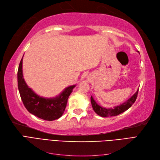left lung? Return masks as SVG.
<instances>
[{
	"mask_svg": "<svg viewBox=\"0 0 160 160\" xmlns=\"http://www.w3.org/2000/svg\"><path fill=\"white\" fill-rule=\"evenodd\" d=\"M138 91L139 89L137 91L136 93L132 97V98L126 101V102H125L124 103H123L122 105H121L119 106H117V107H115L113 109L112 108L107 109V108L101 107V106L97 104L93 98H92V97H91V102L92 107H93V109L95 112L98 115L101 116V117L106 118V117H111V116L118 115L124 112V111H125L126 110H128L131 106L135 103V101L136 100L137 97H138Z\"/></svg>",
	"mask_w": 160,
	"mask_h": 160,
	"instance_id": "left-lung-1",
	"label": "left lung"
}]
</instances>
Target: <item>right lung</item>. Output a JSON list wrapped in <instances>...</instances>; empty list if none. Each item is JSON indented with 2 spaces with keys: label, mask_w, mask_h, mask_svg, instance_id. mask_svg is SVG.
Wrapping results in <instances>:
<instances>
[{
  "label": "right lung",
  "mask_w": 160,
  "mask_h": 160,
  "mask_svg": "<svg viewBox=\"0 0 160 160\" xmlns=\"http://www.w3.org/2000/svg\"><path fill=\"white\" fill-rule=\"evenodd\" d=\"M22 58L19 63L17 80L18 88L22 103L29 113L47 121L59 119L64 113L69 97L75 85L67 88L56 98L45 99L36 95L27 85L22 77Z\"/></svg>",
  "instance_id": "right-lung-1"
}]
</instances>
